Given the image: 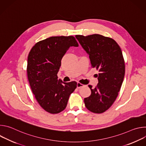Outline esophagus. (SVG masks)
Wrapping results in <instances>:
<instances>
[{"label":"esophagus","mask_w":146,"mask_h":146,"mask_svg":"<svg viewBox=\"0 0 146 146\" xmlns=\"http://www.w3.org/2000/svg\"><path fill=\"white\" fill-rule=\"evenodd\" d=\"M83 86H84V85H82V84H81V83H80V82L77 83V88H80L81 87H82Z\"/></svg>","instance_id":"34e87169"}]
</instances>
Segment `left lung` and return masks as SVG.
I'll list each match as a JSON object with an SVG mask.
<instances>
[{
  "instance_id": "left-lung-1",
  "label": "left lung",
  "mask_w": 146,
  "mask_h": 146,
  "mask_svg": "<svg viewBox=\"0 0 146 146\" xmlns=\"http://www.w3.org/2000/svg\"><path fill=\"white\" fill-rule=\"evenodd\" d=\"M76 38L89 55L92 68L99 70L98 84L91 89V95L84 99L86 107L95 113L109 109L115 100L125 75V62L121 50L113 38L98 34Z\"/></svg>"
}]
</instances>
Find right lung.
I'll use <instances>...</instances> for the list:
<instances>
[{
	"mask_svg": "<svg viewBox=\"0 0 146 146\" xmlns=\"http://www.w3.org/2000/svg\"><path fill=\"white\" fill-rule=\"evenodd\" d=\"M78 47L74 37L54 36L37 43L28 56L27 74L33 94L44 110L57 114L66 107L77 82L58 79L61 60L70 47Z\"/></svg>",
	"mask_w": 146,
	"mask_h": 146,
	"instance_id": "add662e5",
	"label": "right lung"
}]
</instances>
